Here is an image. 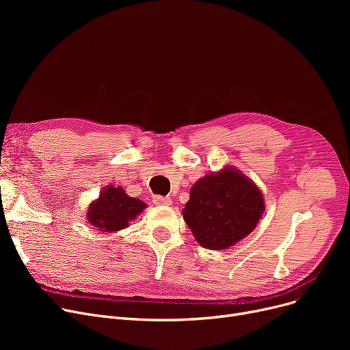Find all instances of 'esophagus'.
I'll list each match as a JSON object with an SVG mask.
<instances>
[{
  "instance_id": "34e87169",
  "label": "esophagus",
  "mask_w": 350,
  "mask_h": 350,
  "mask_svg": "<svg viewBox=\"0 0 350 350\" xmlns=\"http://www.w3.org/2000/svg\"><path fill=\"white\" fill-rule=\"evenodd\" d=\"M153 203H154L156 206H170L172 201H170V198H167V197L156 196V197L153 198Z\"/></svg>"
}]
</instances>
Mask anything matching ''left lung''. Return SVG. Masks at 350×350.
Masks as SVG:
<instances>
[{"mask_svg": "<svg viewBox=\"0 0 350 350\" xmlns=\"http://www.w3.org/2000/svg\"><path fill=\"white\" fill-rule=\"evenodd\" d=\"M264 210L255 183L240 170L224 167L196 181L183 217L201 247L227 250L254 231Z\"/></svg>", "mask_w": 350, "mask_h": 350, "instance_id": "obj_1", "label": "left lung"}]
</instances>
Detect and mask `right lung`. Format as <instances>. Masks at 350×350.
Listing matches in <instances>:
<instances>
[{"mask_svg":"<svg viewBox=\"0 0 350 350\" xmlns=\"http://www.w3.org/2000/svg\"><path fill=\"white\" fill-rule=\"evenodd\" d=\"M144 208L146 203L142 200L127 196L122 187L109 185L89 206L86 219L99 231L112 232L129 227Z\"/></svg>","mask_w":350,"mask_h":350,"instance_id":"obj_1","label":"right lung"}]
</instances>
